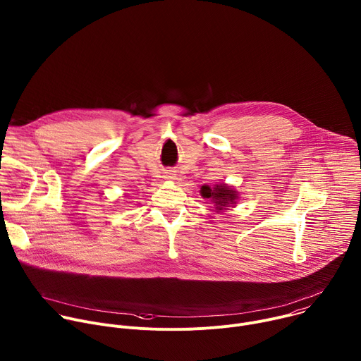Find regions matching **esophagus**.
Returning <instances> with one entry per match:
<instances>
[{
    "label": "esophagus",
    "instance_id": "esophagus-1",
    "mask_svg": "<svg viewBox=\"0 0 361 361\" xmlns=\"http://www.w3.org/2000/svg\"><path fill=\"white\" fill-rule=\"evenodd\" d=\"M166 178H174V174H173V173H167V174H166Z\"/></svg>",
    "mask_w": 361,
    "mask_h": 361
}]
</instances>
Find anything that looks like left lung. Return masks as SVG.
I'll return each instance as SVG.
<instances>
[{
	"mask_svg": "<svg viewBox=\"0 0 361 361\" xmlns=\"http://www.w3.org/2000/svg\"><path fill=\"white\" fill-rule=\"evenodd\" d=\"M201 195L204 198H210L212 202H214L217 213H221L228 207H234V204L237 202V198H238V192L224 183L214 184L213 187L202 185Z\"/></svg>",
	"mask_w": 361,
	"mask_h": 361,
	"instance_id": "obj_1",
	"label": "left lung"
}]
</instances>
